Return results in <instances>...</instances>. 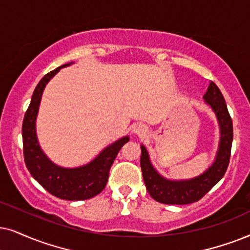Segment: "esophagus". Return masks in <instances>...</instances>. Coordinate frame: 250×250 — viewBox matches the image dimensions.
Instances as JSON below:
<instances>
[{"instance_id":"obj_1","label":"esophagus","mask_w":250,"mask_h":250,"mask_svg":"<svg viewBox=\"0 0 250 250\" xmlns=\"http://www.w3.org/2000/svg\"><path fill=\"white\" fill-rule=\"evenodd\" d=\"M147 132V129L144 125H137L134 128V134L137 136H144Z\"/></svg>"}]
</instances>
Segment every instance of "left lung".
Here are the masks:
<instances>
[{"label": "left lung", "mask_w": 250, "mask_h": 250, "mask_svg": "<svg viewBox=\"0 0 250 250\" xmlns=\"http://www.w3.org/2000/svg\"><path fill=\"white\" fill-rule=\"evenodd\" d=\"M217 116L220 129V140L217 156L209 168L198 176L188 180H169L157 172L148 158L144 145H141V168L144 183L153 200L163 204L183 205L200 201L225 174L229 164L230 147L233 141V123L222 92L213 82H210L203 96Z\"/></svg>", "instance_id": "8db88e82"}]
</instances>
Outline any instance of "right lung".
Here are the masks:
<instances>
[{
    "label": "right lung",
    "mask_w": 250,
    "mask_h": 250,
    "mask_svg": "<svg viewBox=\"0 0 250 250\" xmlns=\"http://www.w3.org/2000/svg\"><path fill=\"white\" fill-rule=\"evenodd\" d=\"M74 62L67 63L48 72L38 83L31 98L30 106L25 113L23 128L24 159L31 175L56 197L67 201H82L92 198L100 194L106 187L108 173L121 147L129 141L128 136L120 138L104 148L92 162L86 165L65 168L55 165L41 150L36 132V120L39 110L41 97L46 85L61 68L68 67Z\"/></svg>",
    "instance_id": "right-lung-1"
}]
</instances>
